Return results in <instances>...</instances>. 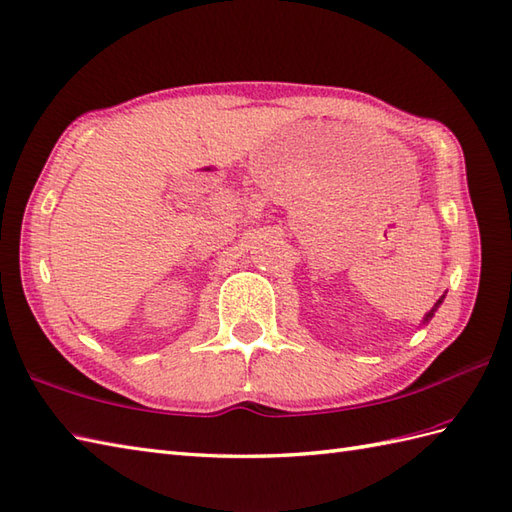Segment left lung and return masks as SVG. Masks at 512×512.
Segmentation results:
<instances>
[{
  "mask_svg": "<svg viewBox=\"0 0 512 512\" xmlns=\"http://www.w3.org/2000/svg\"><path fill=\"white\" fill-rule=\"evenodd\" d=\"M442 301H444V297H440V299L436 301V306H433V308L427 312V317H424V323H429V321H431V317H433V314H436V310L440 308V303H442Z\"/></svg>",
  "mask_w": 512,
  "mask_h": 512,
  "instance_id": "obj_1",
  "label": "left lung"
}]
</instances>
